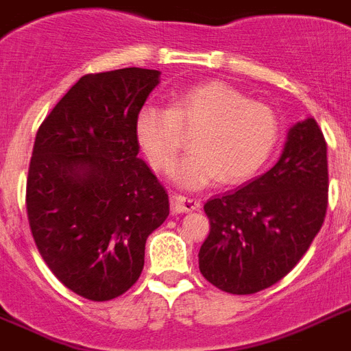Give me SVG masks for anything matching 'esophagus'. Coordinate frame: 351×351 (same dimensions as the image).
Wrapping results in <instances>:
<instances>
[{"label": "esophagus", "instance_id": "1", "mask_svg": "<svg viewBox=\"0 0 351 351\" xmlns=\"http://www.w3.org/2000/svg\"><path fill=\"white\" fill-rule=\"evenodd\" d=\"M170 202H172L173 213H188V211H197L200 208V200L193 199V197L179 195V193H173L170 197Z\"/></svg>", "mask_w": 351, "mask_h": 351}]
</instances>
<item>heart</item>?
Masks as SVG:
<instances>
[{
  "label": "heart",
  "mask_w": 351,
  "mask_h": 351,
  "mask_svg": "<svg viewBox=\"0 0 351 351\" xmlns=\"http://www.w3.org/2000/svg\"><path fill=\"white\" fill-rule=\"evenodd\" d=\"M195 151L181 161L173 178L199 190L223 179L239 182L265 167L278 142V119L268 104L250 101L226 83H202L173 92L169 108L147 104L134 131L149 163L170 172L184 147L182 131H193Z\"/></svg>",
  "instance_id": "1"
}]
</instances>
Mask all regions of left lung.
I'll return each mask as SVG.
<instances>
[{
  "mask_svg": "<svg viewBox=\"0 0 351 351\" xmlns=\"http://www.w3.org/2000/svg\"><path fill=\"white\" fill-rule=\"evenodd\" d=\"M326 204V142L318 122L305 119L289 130L274 169L206 202L209 234L199 252L200 274L232 295L274 286L307 252Z\"/></svg>",
  "mask_w": 351,
  "mask_h": 351,
  "instance_id": "8db88e82",
  "label": "left lung"
}]
</instances>
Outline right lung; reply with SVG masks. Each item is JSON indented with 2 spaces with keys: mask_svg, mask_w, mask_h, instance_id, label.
Returning <instances> with one entry per match:
<instances>
[{
  "mask_svg": "<svg viewBox=\"0 0 351 351\" xmlns=\"http://www.w3.org/2000/svg\"><path fill=\"white\" fill-rule=\"evenodd\" d=\"M160 71L86 74L44 119L26 179L33 241L60 282L92 302L124 295L169 193L138 158L136 115Z\"/></svg>",
  "mask_w": 351,
  "mask_h": 351,
  "instance_id": "1",
  "label": "right lung"
}]
</instances>
